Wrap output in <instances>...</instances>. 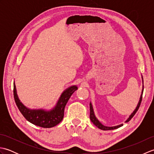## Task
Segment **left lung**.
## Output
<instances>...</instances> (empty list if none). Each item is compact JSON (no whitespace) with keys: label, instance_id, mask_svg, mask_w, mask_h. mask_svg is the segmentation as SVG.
I'll use <instances>...</instances> for the list:
<instances>
[{"label":"left lung","instance_id":"obj_1","mask_svg":"<svg viewBox=\"0 0 154 154\" xmlns=\"http://www.w3.org/2000/svg\"><path fill=\"white\" fill-rule=\"evenodd\" d=\"M143 90H142V93L141 94V97H140V99L139 100V103L138 104V106L136 108V109L134 110V111L132 113L131 115L129 116L128 119L126 121V122H129V121L132 119V117L135 115V114L137 112V111H138L139 107L140 106V104L142 103V94H143ZM90 119L91 120V122H92L94 125H95L97 128H99V129L100 130H114V129H116V128H119L122 126L123 124H120V125L119 126H113V127H108V126H105L103 125L102 124H101L99 120H97V118L94 116V114L93 112V106H92V104L91 103H90Z\"/></svg>","mask_w":154,"mask_h":154}]
</instances>
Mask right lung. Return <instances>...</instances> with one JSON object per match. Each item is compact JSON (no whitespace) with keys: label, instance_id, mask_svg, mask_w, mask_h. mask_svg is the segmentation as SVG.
I'll use <instances>...</instances> for the list:
<instances>
[{"label":"right lung","instance_id":"obj_1","mask_svg":"<svg viewBox=\"0 0 154 154\" xmlns=\"http://www.w3.org/2000/svg\"><path fill=\"white\" fill-rule=\"evenodd\" d=\"M77 89V86H72L65 90L61 95V97L57 103V105L55 106L54 109L50 111H45L43 110H30L23 105V104L20 101L17 94H16L14 83L13 93H14V98L16 106L25 119L35 126L47 128H51L56 126L63 120L65 105H66L72 94Z\"/></svg>","mask_w":154,"mask_h":154}]
</instances>
